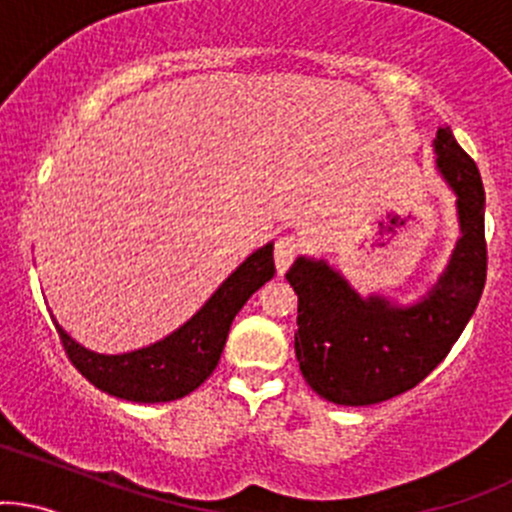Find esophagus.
Wrapping results in <instances>:
<instances>
[{"label":"esophagus","mask_w":512,"mask_h":512,"mask_svg":"<svg viewBox=\"0 0 512 512\" xmlns=\"http://www.w3.org/2000/svg\"><path fill=\"white\" fill-rule=\"evenodd\" d=\"M299 250L301 245L296 235H282V238L277 240V245H274V265H277L279 274H284L286 269H289L291 262L299 255Z\"/></svg>","instance_id":"34e87169"}]
</instances>
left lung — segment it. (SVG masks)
I'll return each instance as SVG.
<instances>
[{"label": "left lung", "mask_w": 512, "mask_h": 512, "mask_svg": "<svg viewBox=\"0 0 512 512\" xmlns=\"http://www.w3.org/2000/svg\"><path fill=\"white\" fill-rule=\"evenodd\" d=\"M437 170L457 194L462 238L437 284L413 306L362 299L323 260L299 257L286 279L299 296L296 359L306 384L338 406H372L411 391L469 323L486 284V194L476 162L449 128L435 138Z\"/></svg>", "instance_id": "1"}]
</instances>
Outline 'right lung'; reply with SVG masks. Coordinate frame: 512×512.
Returning <instances> with one entry per match:
<instances>
[{"label": "right lung", "mask_w": 512, "mask_h": 512, "mask_svg": "<svg viewBox=\"0 0 512 512\" xmlns=\"http://www.w3.org/2000/svg\"><path fill=\"white\" fill-rule=\"evenodd\" d=\"M272 243L252 252L216 294L165 340L123 355H99L55 323L65 355L89 384L109 396L136 403L177 401L199 389L216 369L226 345L230 323L245 301L274 277Z\"/></svg>", "instance_id": "right-lung-1"}]
</instances>
